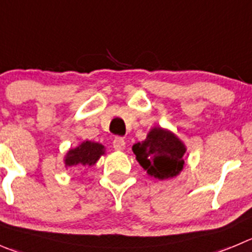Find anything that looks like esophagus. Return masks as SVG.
I'll list each match as a JSON object with an SVG mask.
<instances>
[{
    "label": "esophagus",
    "mask_w": 252,
    "mask_h": 252,
    "mask_svg": "<svg viewBox=\"0 0 252 252\" xmlns=\"http://www.w3.org/2000/svg\"><path fill=\"white\" fill-rule=\"evenodd\" d=\"M113 147L115 150H123L126 148V140L123 137H115L113 139Z\"/></svg>",
    "instance_id": "1"
}]
</instances>
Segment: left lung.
Wrapping results in <instances>:
<instances>
[{"instance_id": "left-lung-1", "label": "left lung", "mask_w": 252, "mask_h": 252, "mask_svg": "<svg viewBox=\"0 0 252 252\" xmlns=\"http://www.w3.org/2000/svg\"><path fill=\"white\" fill-rule=\"evenodd\" d=\"M133 152L147 173L159 180L178 175L184 165V144L161 128L152 129L144 142L133 145Z\"/></svg>"}]
</instances>
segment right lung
<instances>
[{
	"label": "right lung",
	"instance_id": "add662e5",
	"mask_svg": "<svg viewBox=\"0 0 252 252\" xmlns=\"http://www.w3.org/2000/svg\"><path fill=\"white\" fill-rule=\"evenodd\" d=\"M104 154V147L99 143L84 142L76 149H70L65 157V165H93Z\"/></svg>",
	"mask_w": 252,
	"mask_h": 252
}]
</instances>
